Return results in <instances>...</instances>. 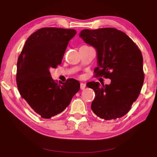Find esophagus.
<instances>
[{
    "instance_id": "obj_1",
    "label": "esophagus",
    "mask_w": 157,
    "mask_h": 157,
    "mask_svg": "<svg viewBox=\"0 0 157 157\" xmlns=\"http://www.w3.org/2000/svg\"><path fill=\"white\" fill-rule=\"evenodd\" d=\"M85 87H86V84H84V83H81L80 84V89L82 90H84L85 89Z\"/></svg>"
}]
</instances>
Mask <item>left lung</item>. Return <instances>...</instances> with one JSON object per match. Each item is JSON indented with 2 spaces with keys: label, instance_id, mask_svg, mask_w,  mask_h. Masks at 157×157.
<instances>
[{
  "label": "left lung",
  "instance_id": "1",
  "mask_svg": "<svg viewBox=\"0 0 157 157\" xmlns=\"http://www.w3.org/2000/svg\"><path fill=\"white\" fill-rule=\"evenodd\" d=\"M79 36L97 50L94 76L111 79L110 84L102 86L95 82L86 84L95 94L92 111L106 121L123 117L137 100L144 82L139 48L126 33L113 28L85 29Z\"/></svg>",
  "mask_w": 157,
  "mask_h": 157
}]
</instances>
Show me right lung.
<instances>
[{
    "instance_id": "1",
    "label": "right lung",
    "mask_w": 157,
    "mask_h": 157,
    "mask_svg": "<svg viewBox=\"0 0 157 157\" xmlns=\"http://www.w3.org/2000/svg\"><path fill=\"white\" fill-rule=\"evenodd\" d=\"M73 29L43 28L31 34L18 58L17 84L21 96L34 112L48 119L62 113L79 91L75 79L59 84L49 69L61 64Z\"/></svg>"
}]
</instances>
